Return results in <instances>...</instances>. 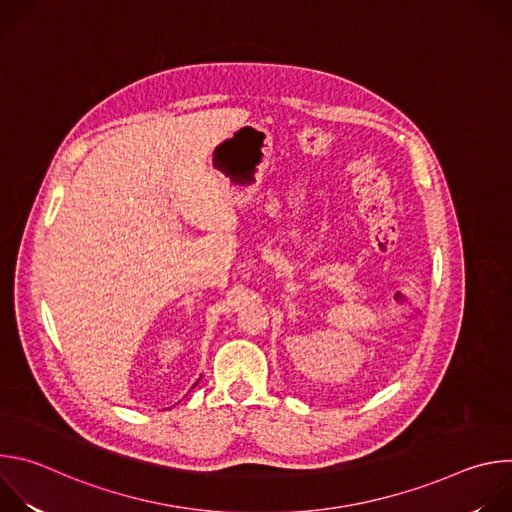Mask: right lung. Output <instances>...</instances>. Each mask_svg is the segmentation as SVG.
I'll use <instances>...</instances> for the list:
<instances>
[{"label":"right lung","instance_id":"add662e5","mask_svg":"<svg viewBox=\"0 0 512 512\" xmlns=\"http://www.w3.org/2000/svg\"><path fill=\"white\" fill-rule=\"evenodd\" d=\"M196 383H198V381H196ZM196 383H194V385H196Z\"/></svg>","mask_w":512,"mask_h":512}]
</instances>
